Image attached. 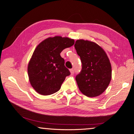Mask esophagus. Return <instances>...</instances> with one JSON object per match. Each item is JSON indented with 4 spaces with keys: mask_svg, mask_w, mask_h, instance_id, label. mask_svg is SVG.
I'll use <instances>...</instances> for the list:
<instances>
[{
    "mask_svg": "<svg viewBox=\"0 0 134 134\" xmlns=\"http://www.w3.org/2000/svg\"><path fill=\"white\" fill-rule=\"evenodd\" d=\"M70 72H71V74H73L74 73V69H70Z\"/></svg>",
    "mask_w": 134,
    "mask_h": 134,
    "instance_id": "obj_1",
    "label": "esophagus"
}]
</instances>
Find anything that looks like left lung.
Returning <instances> with one entry per match:
<instances>
[{"label": "left lung", "instance_id": "8db88e82", "mask_svg": "<svg viewBox=\"0 0 134 134\" xmlns=\"http://www.w3.org/2000/svg\"><path fill=\"white\" fill-rule=\"evenodd\" d=\"M74 47L80 57L82 69L75 80L82 94L89 97L101 95L111 80V65L100 46L88 40H77Z\"/></svg>", "mask_w": 134, "mask_h": 134}]
</instances>
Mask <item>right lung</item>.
I'll return each mask as SVG.
<instances>
[{"label": "right lung", "mask_w": 134, "mask_h": 134, "mask_svg": "<svg viewBox=\"0 0 134 134\" xmlns=\"http://www.w3.org/2000/svg\"><path fill=\"white\" fill-rule=\"evenodd\" d=\"M74 44L73 39L55 36L46 38L36 48L27 71L31 86L38 94L47 96L60 89L65 77L70 75L60 53Z\"/></svg>", "instance_id": "obj_1"}]
</instances>
